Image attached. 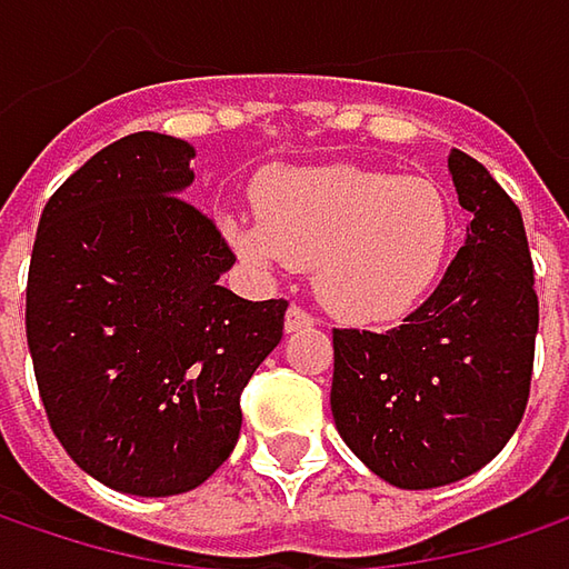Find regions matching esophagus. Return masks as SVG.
Instances as JSON below:
<instances>
[{
  "instance_id": "esophagus-1",
  "label": "esophagus",
  "mask_w": 569,
  "mask_h": 569,
  "mask_svg": "<svg viewBox=\"0 0 569 569\" xmlns=\"http://www.w3.org/2000/svg\"><path fill=\"white\" fill-rule=\"evenodd\" d=\"M318 325V318L312 312H306L302 306H289V312H286V331L292 335V331H306V328H312Z\"/></svg>"
}]
</instances>
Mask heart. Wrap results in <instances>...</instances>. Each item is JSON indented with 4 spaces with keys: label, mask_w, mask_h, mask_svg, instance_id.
Wrapping results in <instances>:
<instances>
[{
    "label": "heart",
    "mask_w": 569,
    "mask_h": 569,
    "mask_svg": "<svg viewBox=\"0 0 569 569\" xmlns=\"http://www.w3.org/2000/svg\"><path fill=\"white\" fill-rule=\"evenodd\" d=\"M260 267H316L321 302L351 321L416 309L451 248V206L431 180L360 167L283 170L260 186V221H224Z\"/></svg>",
    "instance_id": "heart-1"
}]
</instances>
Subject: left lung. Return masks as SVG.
<instances>
[{"label": "left lung", "mask_w": 569, "mask_h": 569, "mask_svg": "<svg viewBox=\"0 0 569 569\" xmlns=\"http://www.w3.org/2000/svg\"><path fill=\"white\" fill-rule=\"evenodd\" d=\"M467 241L402 325L335 328L331 416L380 480L435 489L477 473L528 406L538 292L518 206L480 160L448 157Z\"/></svg>", "instance_id": "obj_1"}]
</instances>
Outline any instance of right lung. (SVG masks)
<instances>
[{
    "label": "right lung",
    "instance_id": "obj_1",
    "mask_svg": "<svg viewBox=\"0 0 569 569\" xmlns=\"http://www.w3.org/2000/svg\"><path fill=\"white\" fill-rule=\"evenodd\" d=\"M196 151L138 131L48 199L24 331L57 441L131 496L206 483L241 435V392L283 338L286 299L218 286L234 253L183 199Z\"/></svg>",
    "mask_w": 569,
    "mask_h": 569
}]
</instances>
